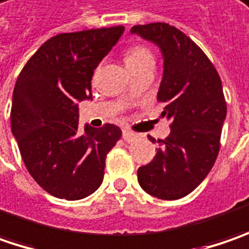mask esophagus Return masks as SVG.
Wrapping results in <instances>:
<instances>
[{
  "label": "esophagus",
  "instance_id": "esophagus-1",
  "mask_svg": "<svg viewBox=\"0 0 249 249\" xmlns=\"http://www.w3.org/2000/svg\"><path fill=\"white\" fill-rule=\"evenodd\" d=\"M123 138H124L125 142H135L136 139L139 138V135L138 134H134V132H131V131H126V129H124L123 131Z\"/></svg>",
  "mask_w": 249,
  "mask_h": 249
}]
</instances>
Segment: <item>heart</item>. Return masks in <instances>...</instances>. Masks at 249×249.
<instances>
[{
	"instance_id": "heart-1",
	"label": "heart",
	"mask_w": 249,
	"mask_h": 249,
	"mask_svg": "<svg viewBox=\"0 0 249 249\" xmlns=\"http://www.w3.org/2000/svg\"><path fill=\"white\" fill-rule=\"evenodd\" d=\"M124 62L128 71L138 70L147 65H155V57L152 51L143 46H134L126 50L124 55Z\"/></svg>"
}]
</instances>
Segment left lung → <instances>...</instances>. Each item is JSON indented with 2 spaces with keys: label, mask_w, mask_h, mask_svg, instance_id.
I'll return each mask as SVG.
<instances>
[{
  "label": "left lung",
  "mask_w": 249,
  "mask_h": 249,
  "mask_svg": "<svg viewBox=\"0 0 249 249\" xmlns=\"http://www.w3.org/2000/svg\"><path fill=\"white\" fill-rule=\"evenodd\" d=\"M131 35L161 53L157 100L164 106L161 117L171 121V132L159 141L156 156L138 168V181L152 196L179 199L199 185L216 161L227 114L222 81L205 53L177 27L161 22L138 25Z\"/></svg>",
  "instance_id": "1"
}]
</instances>
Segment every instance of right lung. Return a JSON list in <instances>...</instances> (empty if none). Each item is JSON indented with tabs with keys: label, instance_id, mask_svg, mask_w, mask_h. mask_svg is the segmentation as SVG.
Here are the masks:
<instances>
[{
	"label": "right lung",
	"instance_id": "add662e5",
	"mask_svg": "<svg viewBox=\"0 0 249 249\" xmlns=\"http://www.w3.org/2000/svg\"><path fill=\"white\" fill-rule=\"evenodd\" d=\"M125 27L62 33L27 61L12 94L11 128L27 171L53 196L78 200L103 182L107 153L121 138L113 124L79 129V102L92 99L93 72Z\"/></svg>",
	"mask_w": 249,
	"mask_h": 249
}]
</instances>
